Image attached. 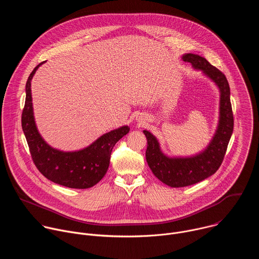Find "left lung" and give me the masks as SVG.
Returning <instances> with one entry per match:
<instances>
[{"mask_svg": "<svg viewBox=\"0 0 259 259\" xmlns=\"http://www.w3.org/2000/svg\"><path fill=\"white\" fill-rule=\"evenodd\" d=\"M181 58L190 62L194 69L202 71L218 88L219 117L215 133L208 145L198 154L188 157L166 155L161 149L158 138L150 131L143 130L147 139L146 162L154 175L171 188L192 186L213 175L223 163L234 130L231 90L226 76L198 54L186 53Z\"/></svg>", "mask_w": 259, "mask_h": 259, "instance_id": "1", "label": "left lung"}]
</instances>
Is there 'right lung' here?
<instances>
[{
	"instance_id": "right-lung-1",
	"label": "right lung",
	"mask_w": 259,
	"mask_h": 259,
	"mask_svg": "<svg viewBox=\"0 0 259 259\" xmlns=\"http://www.w3.org/2000/svg\"><path fill=\"white\" fill-rule=\"evenodd\" d=\"M43 63L36 65L27 79L25 103L21 117L22 130L32 161L39 171L54 183L70 189L92 188L105 175L113 147L129 132L130 127L124 125L104 133L79 151L63 152L49 145L36 127L30 89L32 77Z\"/></svg>"
}]
</instances>
